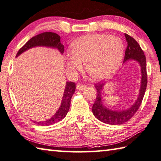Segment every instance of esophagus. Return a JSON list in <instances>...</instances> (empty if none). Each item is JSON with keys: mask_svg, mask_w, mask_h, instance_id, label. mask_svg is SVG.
<instances>
[{"mask_svg": "<svg viewBox=\"0 0 161 161\" xmlns=\"http://www.w3.org/2000/svg\"><path fill=\"white\" fill-rule=\"evenodd\" d=\"M86 88V86L85 85H83V84H80V83H78L77 86H76V88L78 91H83V90H85Z\"/></svg>", "mask_w": 161, "mask_h": 161, "instance_id": "1", "label": "esophagus"}]
</instances>
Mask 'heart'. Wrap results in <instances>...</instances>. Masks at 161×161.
Segmentation results:
<instances>
[{
    "mask_svg": "<svg viewBox=\"0 0 161 161\" xmlns=\"http://www.w3.org/2000/svg\"><path fill=\"white\" fill-rule=\"evenodd\" d=\"M122 41L107 34H92L78 38L67 56V67L72 71L82 70L83 62L92 78L102 80L110 77L122 63Z\"/></svg>",
    "mask_w": 161,
    "mask_h": 161,
    "instance_id": "b5f03b06",
    "label": "heart"
}]
</instances>
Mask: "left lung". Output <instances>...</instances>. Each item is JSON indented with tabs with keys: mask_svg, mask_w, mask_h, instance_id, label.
I'll return each instance as SVG.
<instances>
[{
	"mask_svg": "<svg viewBox=\"0 0 161 161\" xmlns=\"http://www.w3.org/2000/svg\"><path fill=\"white\" fill-rule=\"evenodd\" d=\"M126 40L127 42V47L125 51V56L124 58V63L129 60H134L139 64L142 72V80H141V87L139 94L136 102L131 108L125 110H112L107 108L103 105L101 92L105 84L97 83L95 88L97 90V97L92 105V111L94 116L101 122L111 125H119L129 121L134 116L139 109L142 104L143 96H144L146 86H147V73H146V56L140 45L135 39L125 34Z\"/></svg>",
	"mask_w": 161,
	"mask_h": 161,
	"instance_id": "8db88e82",
	"label": "left lung"
}]
</instances>
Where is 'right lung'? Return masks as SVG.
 Listing matches in <instances>:
<instances>
[{"label":"right lung","mask_w":161,"mask_h":161,"mask_svg":"<svg viewBox=\"0 0 161 161\" xmlns=\"http://www.w3.org/2000/svg\"><path fill=\"white\" fill-rule=\"evenodd\" d=\"M61 37L57 34L47 32L39 34L31 38L29 41L26 42L23 47L19 49L18 52L17 53L16 57L19 55L25 52L27 49L35 47H47L54 48L58 49L61 54H63L64 52V45L61 43ZM75 83L73 82H66V87L64 92V95L62 97L61 103L60 108L58 111L56 112L53 116L44 122H35L39 125L42 126H49L59 122L66 117L68 112L69 110L70 100L73 96V93L75 92ZM34 122V121H33Z\"/></svg>","instance_id":"right-lung-1"}]
</instances>
